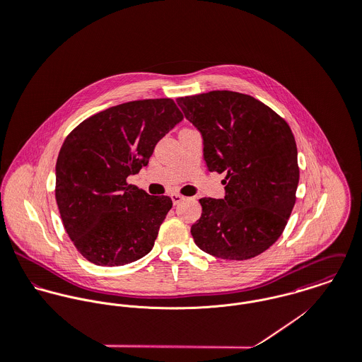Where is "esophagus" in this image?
Masks as SVG:
<instances>
[{"instance_id": "obj_1", "label": "esophagus", "mask_w": 362, "mask_h": 362, "mask_svg": "<svg viewBox=\"0 0 362 362\" xmlns=\"http://www.w3.org/2000/svg\"><path fill=\"white\" fill-rule=\"evenodd\" d=\"M171 199H173V204H174V205H178V204H181V202H182L185 198H184L182 195H178V194H173V195H171Z\"/></svg>"}]
</instances>
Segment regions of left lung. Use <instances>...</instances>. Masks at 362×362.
I'll return each instance as SVG.
<instances>
[{"label":"left lung","instance_id":"1","mask_svg":"<svg viewBox=\"0 0 362 362\" xmlns=\"http://www.w3.org/2000/svg\"><path fill=\"white\" fill-rule=\"evenodd\" d=\"M199 131L209 171L226 173L224 199L202 198L195 244L221 259L257 257L281 235L300 180L288 124L252 96L213 90L177 99Z\"/></svg>","mask_w":362,"mask_h":362}]
</instances>
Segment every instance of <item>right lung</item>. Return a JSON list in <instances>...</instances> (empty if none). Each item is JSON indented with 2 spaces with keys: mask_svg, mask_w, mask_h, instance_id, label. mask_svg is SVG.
<instances>
[{
  "mask_svg": "<svg viewBox=\"0 0 362 362\" xmlns=\"http://www.w3.org/2000/svg\"><path fill=\"white\" fill-rule=\"evenodd\" d=\"M184 118L171 99L118 104L79 124L55 164V199L76 250L99 266L148 255L173 202L128 184Z\"/></svg>",
  "mask_w": 362,
  "mask_h": 362,
  "instance_id": "right-lung-1",
  "label": "right lung"
}]
</instances>
